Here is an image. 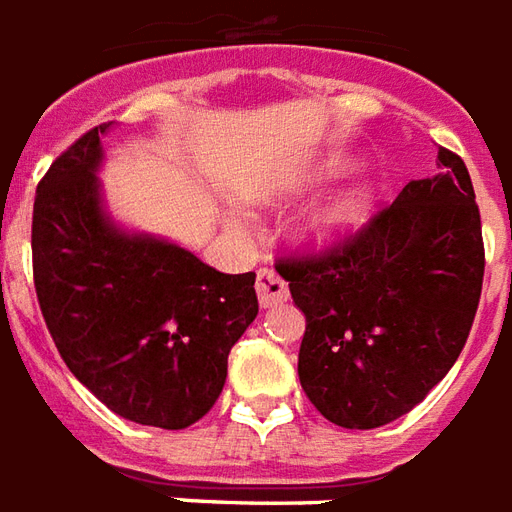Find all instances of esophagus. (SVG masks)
Returning <instances> with one entry per match:
<instances>
[{"mask_svg":"<svg viewBox=\"0 0 512 512\" xmlns=\"http://www.w3.org/2000/svg\"><path fill=\"white\" fill-rule=\"evenodd\" d=\"M256 292H259L261 308H275V305L289 300V286L283 283L278 272L267 270V267L256 275Z\"/></svg>","mask_w":512,"mask_h":512,"instance_id":"34e87169","label":"esophagus"}]
</instances>
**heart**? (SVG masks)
<instances>
[{
    "label": "heart",
    "mask_w": 512,
    "mask_h": 512,
    "mask_svg": "<svg viewBox=\"0 0 512 512\" xmlns=\"http://www.w3.org/2000/svg\"><path fill=\"white\" fill-rule=\"evenodd\" d=\"M349 166V160L341 158V155H333V158L322 160L316 169L302 177V185L297 188H305V185H313L324 177H333V174H341L343 169ZM365 218V190L363 188H349L333 196L330 201H324L322 207L302 220L300 229H297V237L308 248V251H330L338 242H343L349 234H352Z\"/></svg>",
    "instance_id": "b5f03b06"
}]
</instances>
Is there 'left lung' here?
Here are the masks:
<instances>
[{"instance_id": "obj_1", "label": "left lung", "mask_w": 512, "mask_h": 512, "mask_svg": "<svg viewBox=\"0 0 512 512\" xmlns=\"http://www.w3.org/2000/svg\"><path fill=\"white\" fill-rule=\"evenodd\" d=\"M412 179L368 226L319 256L278 259L305 313L297 374L341 428L412 412L464 349L483 289V229L464 160Z\"/></svg>"}]
</instances>
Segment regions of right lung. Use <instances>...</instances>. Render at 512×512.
Listing matches in <instances>:
<instances>
[{
	"label": "right lung",
	"instance_id": "right-lung-1",
	"mask_svg": "<svg viewBox=\"0 0 512 512\" xmlns=\"http://www.w3.org/2000/svg\"><path fill=\"white\" fill-rule=\"evenodd\" d=\"M111 122L59 155L32 212L40 311L62 360L119 417L188 428L218 401L259 313L256 272L226 275L174 242L119 229L98 171Z\"/></svg>",
	"mask_w": 512,
	"mask_h": 512
}]
</instances>
